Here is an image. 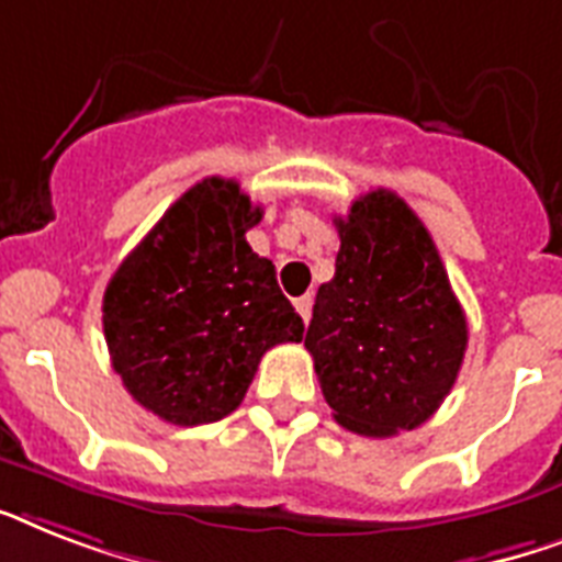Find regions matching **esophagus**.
<instances>
[{"label": "esophagus", "instance_id": "obj_1", "mask_svg": "<svg viewBox=\"0 0 562 562\" xmlns=\"http://www.w3.org/2000/svg\"><path fill=\"white\" fill-rule=\"evenodd\" d=\"M312 305H314L312 294H303V296H296V300H294V308L300 312L303 323H308V317H312Z\"/></svg>", "mask_w": 562, "mask_h": 562}]
</instances>
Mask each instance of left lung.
Listing matches in <instances>:
<instances>
[{"label":"left lung","mask_w":562,"mask_h":562,"mask_svg":"<svg viewBox=\"0 0 562 562\" xmlns=\"http://www.w3.org/2000/svg\"><path fill=\"white\" fill-rule=\"evenodd\" d=\"M335 225V277L317 289L305 331L323 398L360 436L415 430L462 369V305L432 236L401 195L372 190Z\"/></svg>","instance_id":"1"}]
</instances>
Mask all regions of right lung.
<instances>
[{"mask_svg": "<svg viewBox=\"0 0 562 562\" xmlns=\"http://www.w3.org/2000/svg\"><path fill=\"white\" fill-rule=\"evenodd\" d=\"M262 207L234 178L190 187L123 259L103 294L112 367L140 407L178 427L234 413L259 360L303 340L271 259L245 239Z\"/></svg>", "mask_w": 562, "mask_h": 562, "instance_id": "1", "label": "right lung"}]
</instances>
